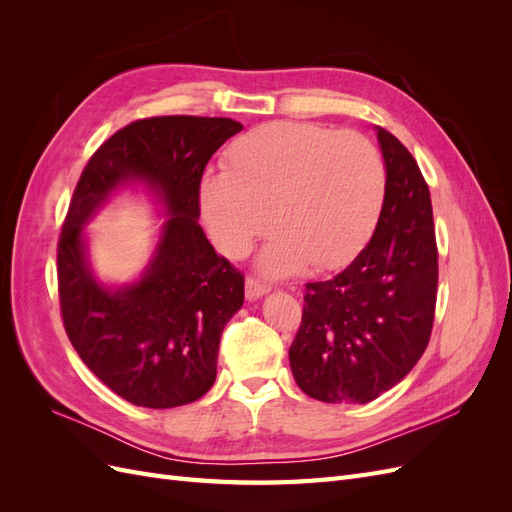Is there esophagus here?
I'll use <instances>...</instances> for the list:
<instances>
[{
    "instance_id": "1",
    "label": "esophagus",
    "mask_w": 512,
    "mask_h": 512,
    "mask_svg": "<svg viewBox=\"0 0 512 512\" xmlns=\"http://www.w3.org/2000/svg\"><path fill=\"white\" fill-rule=\"evenodd\" d=\"M269 290H271V286L254 280V277H247V282H245V297H247V301H256L260 297H265Z\"/></svg>"
}]
</instances>
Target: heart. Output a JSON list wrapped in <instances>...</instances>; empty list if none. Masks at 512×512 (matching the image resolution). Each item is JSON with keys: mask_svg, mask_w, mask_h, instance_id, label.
<instances>
[{"mask_svg": "<svg viewBox=\"0 0 512 512\" xmlns=\"http://www.w3.org/2000/svg\"><path fill=\"white\" fill-rule=\"evenodd\" d=\"M224 160L226 173L200 181V211L224 254L243 256L273 218L280 235L260 254L262 271H333L374 235L386 168L367 136L271 121L235 138Z\"/></svg>", "mask_w": 512, "mask_h": 512, "instance_id": "obj_1", "label": "heart"}]
</instances>
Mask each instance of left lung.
<instances>
[{
	"mask_svg": "<svg viewBox=\"0 0 512 512\" xmlns=\"http://www.w3.org/2000/svg\"><path fill=\"white\" fill-rule=\"evenodd\" d=\"M386 194L374 235L327 282L307 284L288 350L299 389L327 404H367L404 380L427 348L438 288L431 196L412 153L374 128Z\"/></svg>",
	"mask_w": 512,
	"mask_h": 512,
	"instance_id": "left-lung-1",
	"label": "left lung"
}]
</instances>
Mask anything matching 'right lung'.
<instances>
[{"label":"right lung","instance_id":"1","mask_svg":"<svg viewBox=\"0 0 512 512\" xmlns=\"http://www.w3.org/2000/svg\"><path fill=\"white\" fill-rule=\"evenodd\" d=\"M241 130L226 117L134 121L94 153L74 190L57 250L64 327L83 363L134 406L192 404L218 376L243 275L198 226V190L213 153ZM126 189L145 191L167 220L142 275L108 285L90 267L84 226Z\"/></svg>","mask_w":512,"mask_h":512}]
</instances>
